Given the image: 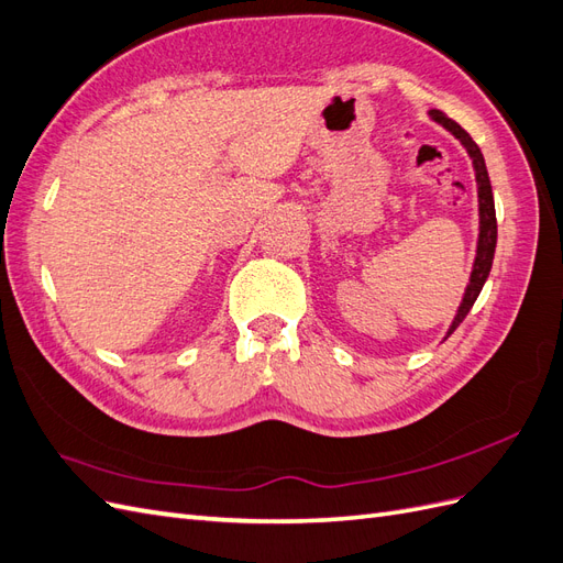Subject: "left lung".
<instances>
[{
  "label": "left lung",
  "mask_w": 563,
  "mask_h": 563,
  "mask_svg": "<svg viewBox=\"0 0 563 563\" xmlns=\"http://www.w3.org/2000/svg\"><path fill=\"white\" fill-rule=\"evenodd\" d=\"M429 118L441 124L445 132H451L460 143L462 148L467 151L472 167H474V176H476V196H478V238H476V254H474V264H472V273H470V283L464 287V295L460 307L455 311V318L451 328H448L443 340L451 336L457 325L467 318L470 309L474 307L476 297L484 290V283L488 280V273L493 266V256H495V245H497V221H495V202H493V188H490V179H488V169H486V159L484 153L474 143V139L462 130V126L445 115L441 110H429Z\"/></svg>",
  "instance_id": "left-lung-1"
}]
</instances>
